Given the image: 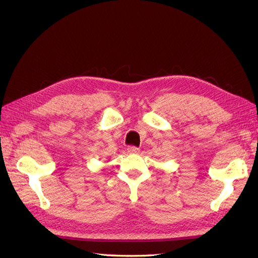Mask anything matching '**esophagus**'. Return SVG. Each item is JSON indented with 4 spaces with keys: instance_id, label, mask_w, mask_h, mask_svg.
Masks as SVG:
<instances>
[{
    "instance_id": "esophagus-1",
    "label": "esophagus",
    "mask_w": 258,
    "mask_h": 258,
    "mask_svg": "<svg viewBox=\"0 0 258 258\" xmlns=\"http://www.w3.org/2000/svg\"><path fill=\"white\" fill-rule=\"evenodd\" d=\"M127 151H128V153H130V154H138V153L140 152V148L137 147V146H129V147L127 148Z\"/></svg>"
}]
</instances>
